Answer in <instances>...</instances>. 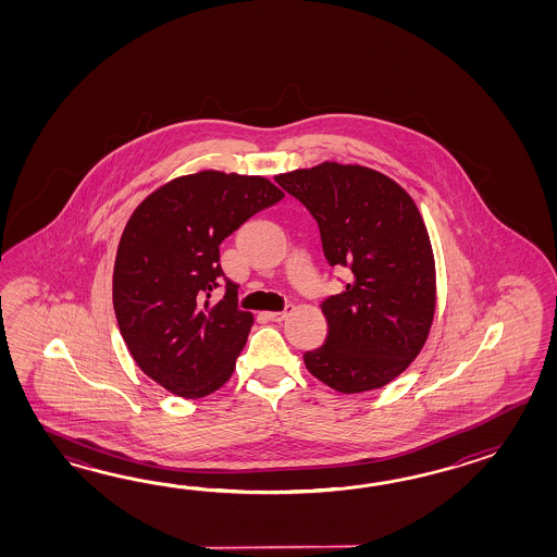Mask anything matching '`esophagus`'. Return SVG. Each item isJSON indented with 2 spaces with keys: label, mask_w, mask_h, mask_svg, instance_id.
Masks as SVG:
<instances>
[{
  "label": "esophagus",
  "mask_w": 557,
  "mask_h": 557,
  "mask_svg": "<svg viewBox=\"0 0 557 557\" xmlns=\"http://www.w3.org/2000/svg\"><path fill=\"white\" fill-rule=\"evenodd\" d=\"M293 308H295L293 305H286L284 310H281V312H267L264 317H267L269 320H273V322H281V320L286 319V317L293 312Z\"/></svg>",
  "instance_id": "esophagus-1"
}]
</instances>
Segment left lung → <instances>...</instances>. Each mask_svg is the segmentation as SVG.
<instances>
[{
  "label": "left lung",
  "mask_w": 557,
  "mask_h": 557,
  "mask_svg": "<svg viewBox=\"0 0 557 557\" xmlns=\"http://www.w3.org/2000/svg\"><path fill=\"white\" fill-rule=\"evenodd\" d=\"M274 181L319 223L332 269H348L343 293L320 305L329 336L305 352L308 372L344 394L386 386L422 350L436 307L434 257L414 201L360 165L322 163Z\"/></svg>",
  "instance_id": "left-lung-1"
}]
</instances>
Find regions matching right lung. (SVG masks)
Listing matches in <instances>:
<instances>
[{
	"mask_svg": "<svg viewBox=\"0 0 557 557\" xmlns=\"http://www.w3.org/2000/svg\"><path fill=\"white\" fill-rule=\"evenodd\" d=\"M269 178L202 171L154 190L131 214L113 271L119 331L143 372L177 396L202 398L231 379L252 326L238 308L219 245L283 199ZM226 295L212 302V290Z\"/></svg>",
	"mask_w": 557,
	"mask_h": 557,
	"instance_id": "obj_1",
	"label": "right lung"
}]
</instances>
